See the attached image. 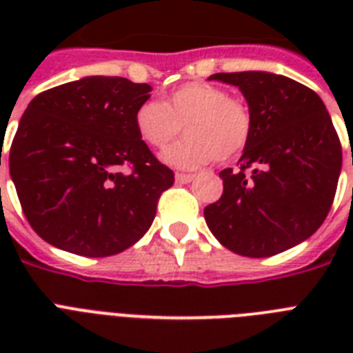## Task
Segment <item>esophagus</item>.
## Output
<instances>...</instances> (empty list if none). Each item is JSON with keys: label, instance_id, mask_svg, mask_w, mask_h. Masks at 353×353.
<instances>
[{"label": "esophagus", "instance_id": "1", "mask_svg": "<svg viewBox=\"0 0 353 353\" xmlns=\"http://www.w3.org/2000/svg\"><path fill=\"white\" fill-rule=\"evenodd\" d=\"M194 179L192 174H176V181L177 183H190Z\"/></svg>", "mask_w": 353, "mask_h": 353}]
</instances>
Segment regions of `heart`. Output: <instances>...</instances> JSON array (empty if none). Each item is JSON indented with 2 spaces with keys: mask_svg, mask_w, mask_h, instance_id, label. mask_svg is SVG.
Segmentation results:
<instances>
[{
  "mask_svg": "<svg viewBox=\"0 0 353 353\" xmlns=\"http://www.w3.org/2000/svg\"><path fill=\"white\" fill-rule=\"evenodd\" d=\"M135 130L152 148H166L183 132L187 139L165 152L177 168H198L210 159L229 161L245 148L252 117L245 102L210 82H187L165 97L146 101L135 112Z\"/></svg>",
  "mask_w": 353,
  "mask_h": 353,
  "instance_id": "obj_1",
  "label": "heart"
}]
</instances>
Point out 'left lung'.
<instances>
[{
    "instance_id": "1",
    "label": "left lung",
    "mask_w": 353,
    "mask_h": 353,
    "mask_svg": "<svg viewBox=\"0 0 353 353\" xmlns=\"http://www.w3.org/2000/svg\"><path fill=\"white\" fill-rule=\"evenodd\" d=\"M210 79L240 88L252 130L240 170L220 172L223 194L205 207V220L236 254L273 256L326 220L343 165L339 135L321 97L296 80L263 71Z\"/></svg>"
}]
</instances>
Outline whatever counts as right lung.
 <instances>
[{
  "label": "right lung",
  "instance_id": "obj_1",
  "mask_svg": "<svg viewBox=\"0 0 353 353\" xmlns=\"http://www.w3.org/2000/svg\"><path fill=\"white\" fill-rule=\"evenodd\" d=\"M150 91L122 77H85L30 101L8 168L25 218L47 243L112 256L148 231L174 185V172L135 130Z\"/></svg>",
  "mask_w": 353,
  "mask_h": 353
}]
</instances>
